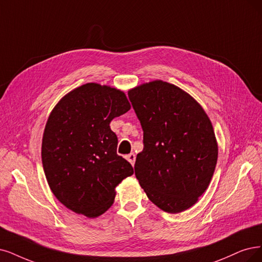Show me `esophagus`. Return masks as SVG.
Instances as JSON below:
<instances>
[{
  "instance_id": "34e87169",
  "label": "esophagus",
  "mask_w": 262,
  "mask_h": 262,
  "mask_svg": "<svg viewBox=\"0 0 262 262\" xmlns=\"http://www.w3.org/2000/svg\"><path fill=\"white\" fill-rule=\"evenodd\" d=\"M126 160H127L132 165L134 166V164H135V160H136V156H135L134 153H130V154H128V156H126Z\"/></svg>"
}]
</instances>
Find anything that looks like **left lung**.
<instances>
[{
	"instance_id": "1",
	"label": "left lung",
	"mask_w": 262,
	"mask_h": 262,
	"mask_svg": "<svg viewBox=\"0 0 262 262\" xmlns=\"http://www.w3.org/2000/svg\"><path fill=\"white\" fill-rule=\"evenodd\" d=\"M143 130L135 175L149 200L177 214L193 206L214 175L218 146L202 106L179 87L153 81L128 92Z\"/></svg>"
}]
</instances>
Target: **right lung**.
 <instances>
[{
    "instance_id": "right-lung-1",
    "label": "right lung",
    "mask_w": 262,
    "mask_h": 262,
    "mask_svg": "<svg viewBox=\"0 0 262 262\" xmlns=\"http://www.w3.org/2000/svg\"><path fill=\"white\" fill-rule=\"evenodd\" d=\"M123 92L87 83L57 103L42 141L45 176L57 200L76 214L98 217L112 205L115 187L134 173L118 156L111 121L127 112Z\"/></svg>"
}]
</instances>
